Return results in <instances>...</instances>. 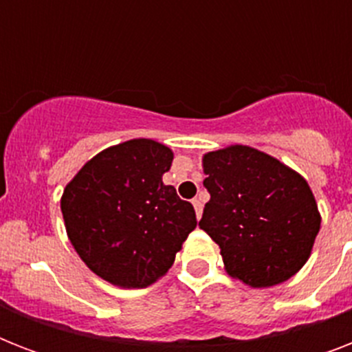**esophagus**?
I'll list each match as a JSON object with an SVG mask.
<instances>
[{
  "label": "esophagus",
  "mask_w": 352,
  "mask_h": 352,
  "mask_svg": "<svg viewBox=\"0 0 352 352\" xmlns=\"http://www.w3.org/2000/svg\"><path fill=\"white\" fill-rule=\"evenodd\" d=\"M193 208H195V215H197V219H201V214H203V203L199 201V199H193Z\"/></svg>",
  "instance_id": "esophagus-1"
}]
</instances>
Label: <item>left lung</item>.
Here are the masks:
<instances>
[{
    "mask_svg": "<svg viewBox=\"0 0 352 352\" xmlns=\"http://www.w3.org/2000/svg\"><path fill=\"white\" fill-rule=\"evenodd\" d=\"M204 204L199 226L219 245L226 272L261 289L292 278L320 232V212L300 173L248 146L204 155Z\"/></svg>",
    "mask_w": 352,
    "mask_h": 352,
    "instance_id": "8db88e82",
    "label": "left lung"
}]
</instances>
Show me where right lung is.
Masks as SVG:
<instances>
[{
    "mask_svg": "<svg viewBox=\"0 0 352 352\" xmlns=\"http://www.w3.org/2000/svg\"><path fill=\"white\" fill-rule=\"evenodd\" d=\"M171 160L164 144L133 138L93 157L63 190L71 245L109 283L142 289L157 281L197 226L192 204L162 182Z\"/></svg>",
    "mask_w": 352,
    "mask_h": 352,
    "instance_id": "obj_1",
    "label": "right lung"
}]
</instances>
